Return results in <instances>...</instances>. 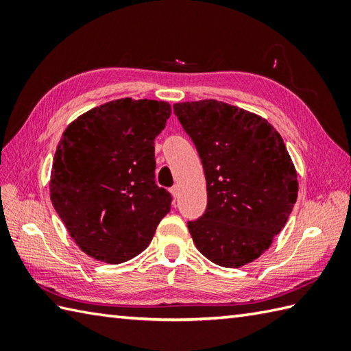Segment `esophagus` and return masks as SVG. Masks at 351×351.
Returning a JSON list of instances; mask_svg holds the SVG:
<instances>
[{"label": "esophagus", "instance_id": "esophagus-1", "mask_svg": "<svg viewBox=\"0 0 351 351\" xmlns=\"http://www.w3.org/2000/svg\"><path fill=\"white\" fill-rule=\"evenodd\" d=\"M170 193H171V196L176 199L178 195H180V185H173V187L170 189Z\"/></svg>", "mask_w": 351, "mask_h": 351}]
</instances>
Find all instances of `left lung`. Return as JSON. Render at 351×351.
I'll return each instance as SVG.
<instances>
[{
  "label": "left lung",
  "instance_id": "obj_1",
  "mask_svg": "<svg viewBox=\"0 0 351 351\" xmlns=\"http://www.w3.org/2000/svg\"><path fill=\"white\" fill-rule=\"evenodd\" d=\"M202 160L208 205L189 221L197 250L238 268L270 247L293 211L297 171L280 134L265 119L215 99L173 106Z\"/></svg>",
  "mask_w": 351,
  "mask_h": 351
}]
</instances>
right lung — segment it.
Segmentation results:
<instances>
[{"label": "right lung", "mask_w": 351, "mask_h": 351, "mask_svg": "<svg viewBox=\"0 0 351 351\" xmlns=\"http://www.w3.org/2000/svg\"><path fill=\"white\" fill-rule=\"evenodd\" d=\"M169 102L123 98L68 125L51 169L49 196L78 247L121 264L143 252L171 196L155 184V137Z\"/></svg>", "instance_id": "obj_1"}]
</instances>
